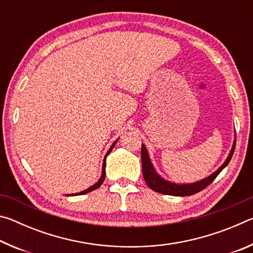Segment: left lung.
Returning <instances> with one entry per match:
<instances>
[{
    "label": "left lung",
    "mask_w": 253,
    "mask_h": 253,
    "mask_svg": "<svg viewBox=\"0 0 253 253\" xmlns=\"http://www.w3.org/2000/svg\"><path fill=\"white\" fill-rule=\"evenodd\" d=\"M234 148H235V142L233 143V147L231 149V152L229 154L228 158L224 162V164L221 166V168L214 172L212 175H210L209 177L202 179V181L196 182L193 184H184V185H179V184H175V183H170L163 179L160 175H158L155 169H154L151 160H149L148 154L146 151V147L142 145V151H140V156H142V166H143V176L145 182L148 185V187H151L153 191L158 192V193L162 194H168V195H174V196H188V195H193L198 192H201L204 190L205 187L210 185L215 177L221 173V170L223 169L226 165L229 164V162L231 161V158L233 156L234 153Z\"/></svg>",
    "instance_id": "left-lung-1"
}]
</instances>
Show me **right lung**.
<instances>
[{
	"label": "right lung",
	"instance_id": "1",
	"mask_svg": "<svg viewBox=\"0 0 253 253\" xmlns=\"http://www.w3.org/2000/svg\"><path fill=\"white\" fill-rule=\"evenodd\" d=\"M115 144H116V143H114L113 145H111V147L109 148V151L107 152L106 156H105V158H104V164H102V173H101V177L99 178V181H98V182L95 184V185H92L91 187L87 188V190H84V191H83V192H79V193L72 194V195H81V194H85V193H88V192H91V191H93V190H96V188H98V187H99V186L101 185L102 182H104V179H105V176H106V172H105V168H106V157H107V155H109V153H110L111 149L114 148Z\"/></svg>",
	"mask_w": 253,
	"mask_h": 253
}]
</instances>
